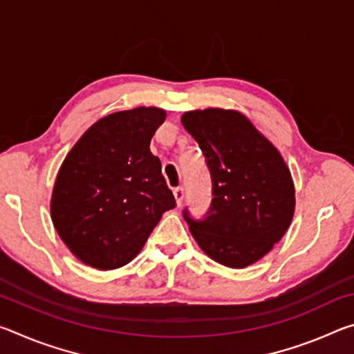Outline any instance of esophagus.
Returning <instances> with one entry per match:
<instances>
[{
	"label": "esophagus",
	"mask_w": 354,
	"mask_h": 354,
	"mask_svg": "<svg viewBox=\"0 0 354 354\" xmlns=\"http://www.w3.org/2000/svg\"><path fill=\"white\" fill-rule=\"evenodd\" d=\"M173 195H175L176 205H178V206H181V205H183V200H184V189H183V187H176V189H173Z\"/></svg>",
	"instance_id": "obj_1"
}]
</instances>
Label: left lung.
Segmentation results:
<instances>
[{"instance_id":"left-lung-1","label":"left lung","mask_w":354,"mask_h":354,"mask_svg":"<svg viewBox=\"0 0 354 354\" xmlns=\"http://www.w3.org/2000/svg\"><path fill=\"white\" fill-rule=\"evenodd\" d=\"M198 142L212 178L203 220L184 209L192 236L221 266L245 268L281 241L295 211V189L283 156L237 111L209 107L181 117Z\"/></svg>"}]
</instances>
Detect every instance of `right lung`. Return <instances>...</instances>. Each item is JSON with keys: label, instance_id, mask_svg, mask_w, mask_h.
<instances>
[{"label": "right lung", "instance_id": "add662e5", "mask_svg": "<svg viewBox=\"0 0 354 354\" xmlns=\"http://www.w3.org/2000/svg\"><path fill=\"white\" fill-rule=\"evenodd\" d=\"M165 111L136 107L100 118L57 173L51 220L77 259L98 270L127 266L165 211L176 206L159 158L149 151Z\"/></svg>", "mask_w": 354, "mask_h": 354}]
</instances>
